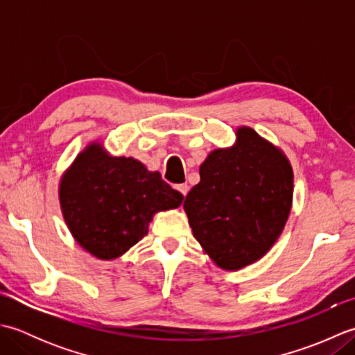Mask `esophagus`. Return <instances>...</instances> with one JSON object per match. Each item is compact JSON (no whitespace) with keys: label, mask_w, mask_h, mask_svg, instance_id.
I'll use <instances>...</instances> for the list:
<instances>
[{"label":"esophagus","mask_w":355,"mask_h":355,"mask_svg":"<svg viewBox=\"0 0 355 355\" xmlns=\"http://www.w3.org/2000/svg\"><path fill=\"white\" fill-rule=\"evenodd\" d=\"M175 189H177L180 193H182L183 197H186L187 192H189V186H187L186 183H183V184H177V186H175Z\"/></svg>","instance_id":"34e87169"}]
</instances>
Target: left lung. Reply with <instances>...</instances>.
<instances>
[{
	"label": "left lung",
	"instance_id": "left-lung-1",
	"mask_svg": "<svg viewBox=\"0 0 355 355\" xmlns=\"http://www.w3.org/2000/svg\"><path fill=\"white\" fill-rule=\"evenodd\" d=\"M236 135L235 146L209 154L184 200L193 238L224 270L243 268L270 250L293 200V171L281 150L250 128Z\"/></svg>",
	"mask_w": 355,
	"mask_h": 355
}]
</instances>
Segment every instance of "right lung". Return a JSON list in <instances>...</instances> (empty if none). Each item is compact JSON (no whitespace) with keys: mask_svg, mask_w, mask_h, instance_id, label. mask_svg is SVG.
I'll use <instances>...</instances> for the list:
<instances>
[{"mask_svg":"<svg viewBox=\"0 0 355 355\" xmlns=\"http://www.w3.org/2000/svg\"><path fill=\"white\" fill-rule=\"evenodd\" d=\"M59 198L71 235L99 259L123 254L148 235L155 212L184 200L158 172H148L131 157H111L101 145L78 155L62 178Z\"/></svg>","mask_w":355,"mask_h":355,"instance_id":"right-lung-1","label":"right lung"}]
</instances>
